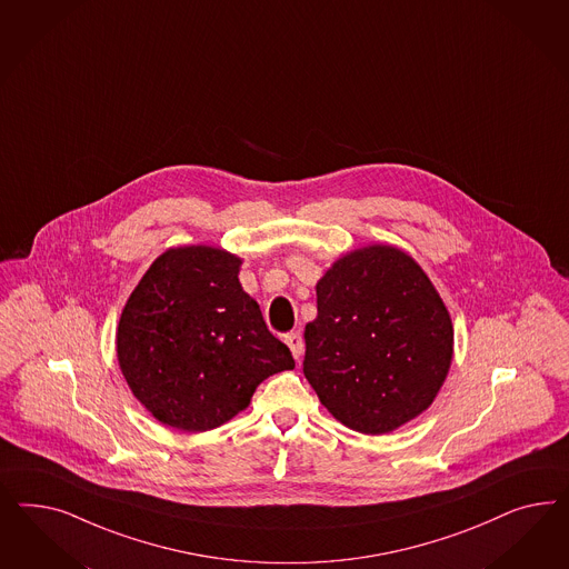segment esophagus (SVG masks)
<instances>
[{
  "label": "esophagus",
  "mask_w": 569,
  "mask_h": 569,
  "mask_svg": "<svg viewBox=\"0 0 569 569\" xmlns=\"http://www.w3.org/2000/svg\"><path fill=\"white\" fill-rule=\"evenodd\" d=\"M286 345L290 346L293 359H296V361H300V359H302V352H305V342H302L300 331H292V333H288V336H286Z\"/></svg>",
  "instance_id": "esophagus-1"
}]
</instances>
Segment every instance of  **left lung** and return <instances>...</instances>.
I'll use <instances>...</instances> for the list:
<instances>
[{"instance_id": "left-lung-1", "label": "left lung", "mask_w": 569, "mask_h": 569, "mask_svg": "<svg viewBox=\"0 0 569 569\" xmlns=\"http://www.w3.org/2000/svg\"><path fill=\"white\" fill-rule=\"evenodd\" d=\"M302 371L350 430L381 436L428 411L452 362L450 312L419 262L392 243L336 260L317 281Z\"/></svg>"}]
</instances>
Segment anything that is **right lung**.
Returning <instances> with one entry per match:
<instances>
[{
    "instance_id": "add662e5",
    "label": "right lung",
    "mask_w": 569,
    "mask_h": 569,
    "mask_svg": "<svg viewBox=\"0 0 569 569\" xmlns=\"http://www.w3.org/2000/svg\"><path fill=\"white\" fill-rule=\"evenodd\" d=\"M243 260L217 246H177L139 279L117 328L133 397L172 430L208 431L248 409L260 381L293 369L290 348L243 292Z\"/></svg>"
}]
</instances>
